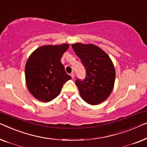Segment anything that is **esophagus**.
Masks as SVG:
<instances>
[{
    "mask_svg": "<svg viewBox=\"0 0 147 147\" xmlns=\"http://www.w3.org/2000/svg\"><path fill=\"white\" fill-rule=\"evenodd\" d=\"M71 76L72 78H74V73H72L71 74Z\"/></svg>",
    "mask_w": 147,
    "mask_h": 147,
    "instance_id": "1",
    "label": "esophagus"
}]
</instances>
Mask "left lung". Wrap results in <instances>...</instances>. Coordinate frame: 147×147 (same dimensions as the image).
<instances>
[{"mask_svg":"<svg viewBox=\"0 0 147 147\" xmlns=\"http://www.w3.org/2000/svg\"><path fill=\"white\" fill-rule=\"evenodd\" d=\"M72 47L86 69L85 79L75 82L80 96L88 104H100L108 98L114 87V65L109 56L93 44L78 42Z\"/></svg>","mask_w":147,"mask_h":147,"instance_id":"obj_1","label":"left lung"}]
</instances>
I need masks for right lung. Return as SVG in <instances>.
<instances>
[{"instance_id":"1","label":"right lung","mask_w":147,"mask_h":147,"mask_svg":"<svg viewBox=\"0 0 147 147\" xmlns=\"http://www.w3.org/2000/svg\"><path fill=\"white\" fill-rule=\"evenodd\" d=\"M69 45H44L32 52L25 65V80L30 93L37 100L49 102L61 91L63 84L71 79L61 63L62 56Z\"/></svg>"}]
</instances>
